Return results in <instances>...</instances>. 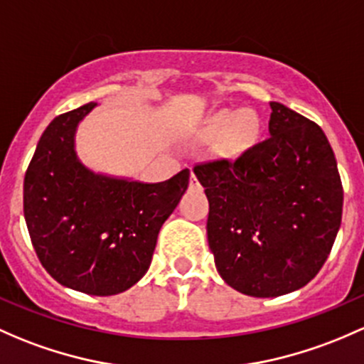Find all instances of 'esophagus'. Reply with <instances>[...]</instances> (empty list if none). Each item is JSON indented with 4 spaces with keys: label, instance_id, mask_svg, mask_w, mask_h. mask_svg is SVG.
Wrapping results in <instances>:
<instances>
[{
    "label": "esophagus",
    "instance_id": "1",
    "mask_svg": "<svg viewBox=\"0 0 364 364\" xmlns=\"http://www.w3.org/2000/svg\"><path fill=\"white\" fill-rule=\"evenodd\" d=\"M190 190H202L200 181H198V178L195 174H192V178H190Z\"/></svg>",
    "mask_w": 364,
    "mask_h": 364
}]
</instances>
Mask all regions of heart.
I'll return each instance as SVG.
<instances>
[{
	"instance_id": "b5f03b06",
	"label": "heart",
	"mask_w": 364,
	"mask_h": 364,
	"mask_svg": "<svg viewBox=\"0 0 364 364\" xmlns=\"http://www.w3.org/2000/svg\"><path fill=\"white\" fill-rule=\"evenodd\" d=\"M208 131L213 137H223L221 150L227 155L244 151L255 143L258 136V118L250 112H223L214 113L209 120Z\"/></svg>"
}]
</instances>
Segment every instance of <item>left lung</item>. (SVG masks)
I'll list each match as a JSON object with an SVG mask.
<instances>
[{"instance_id": "obj_1", "label": "left lung", "mask_w": 364, "mask_h": 364, "mask_svg": "<svg viewBox=\"0 0 364 364\" xmlns=\"http://www.w3.org/2000/svg\"><path fill=\"white\" fill-rule=\"evenodd\" d=\"M265 141L235 160L195 166L209 200L208 240L221 279L239 293L296 291L326 262L342 221L335 153L317 124L270 102Z\"/></svg>"}]
</instances>
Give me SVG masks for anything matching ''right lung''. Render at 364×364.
I'll return each mask as SVG.
<instances>
[{
  "label": "right lung",
  "instance_id": "add662e5",
  "mask_svg": "<svg viewBox=\"0 0 364 364\" xmlns=\"http://www.w3.org/2000/svg\"><path fill=\"white\" fill-rule=\"evenodd\" d=\"M89 102L50 122L24 178V218L41 265L59 284L118 294L150 269L156 237L188 188L190 171L162 183L97 174L75 151Z\"/></svg>",
  "mask_w": 364,
  "mask_h": 364
}]
</instances>
